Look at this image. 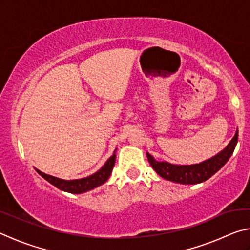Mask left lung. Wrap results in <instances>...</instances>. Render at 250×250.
Listing matches in <instances>:
<instances>
[{
	"label": "left lung",
	"instance_id": "1",
	"mask_svg": "<svg viewBox=\"0 0 250 250\" xmlns=\"http://www.w3.org/2000/svg\"><path fill=\"white\" fill-rule=\"evenodd\" d=\"M237 141H238V129L236 130L234 138L228 143L226 147L218 152L210 159L196 164H173L167 161H158L146 152L147 160L158 174L167 181L180 184H198L221 170L234 152Z\"/></svg>",
	"mask_w": 250,
	"mask_h": 250
}]
</instances>
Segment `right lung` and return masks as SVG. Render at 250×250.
Listing matches in <instances>:
<instances>
[{
	"instance_id": "add662e5",
	"label": "right lung",
	"mask_w": 250,
	"mask_h": 250,
	"mask_svg": "<svg viewBox=\"0 0 250 250\" xmlns=\"http://www.w3.org/2000/svg\"><path fill=\"white\" fill-rule=\"evenodd\" d=\"M116 152L117 149L113 152V154L110 156L107 162L104 164V167L100 168V170L97 171L94 174H91L87 177H83V179H77V180H62L58 179V177H55L53 175H48L44 172H41L40 170L35 168L36 172L39 174L44 177V179L49 182L50 184L56 186L57 188L62 189L64 192H68L71 194H82L84 192L91 191L98 186L103 185L104 183L107 182V180L111 175L112 168L115 167L116 163Z\"/></svg>"
}]
</instances>
